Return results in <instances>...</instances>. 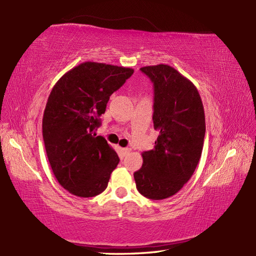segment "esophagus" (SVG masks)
Wrapping results in <instances>:
<instances>
[{
  "label": "esophagus",
  "instance_id": "esophagus-1",
  "mask_svg": "<svg viewBox=\"0 0 256 256\" xmlns=\"http://www.w3.org/2000/svg\"><path fill=\"white\" fill-rule=\"evenodd\" d=\"M130 152H131V148H123V153H124V155H128Z\"/></svg>",
  "mask_w": 256,
  "mask_h": 256
}]
</instances>
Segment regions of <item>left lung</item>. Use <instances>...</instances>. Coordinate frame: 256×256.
<instances>
[{"label":"left lung","instance_id":"8db88e82","mask_svg":"<svg viewBox=\"0 0 256 256\" xmlns=\"http://www.w3.org/2000/svg\"><path fill=\"white\" fill-rule=\"evenodd\" d=\"M154 84V128L160 132L153 150L144 152L134 172L140 194L153 200L170 198L186 184L202 153L206 120L194 84L168 64L140 68Z\"/></svg>","mask_w":256,"mask_h":256}]
</instances>
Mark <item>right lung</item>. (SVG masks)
Wrapping results in <instances>:
<instances>
[{
    "label": "right lung",
    "instance_id": "obj_1",
    "mask_svg": "<svg viewBox=\"0 0 256 256\" xmlns=\"http://www.w3.org/2000/svg\"><path fill=\"white\" fill-rule=\"evenodd\" d=\"M133 72L132 68L86 62L54 86L42 116V138L54 175L70 194L89 198L108 187L120 160L94 130L110 96Z\"/></svg>",
    "mask_w": 256,
    "mask_h": 256
}]
</instances>
